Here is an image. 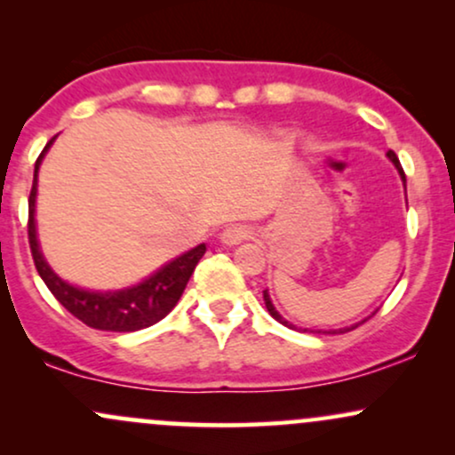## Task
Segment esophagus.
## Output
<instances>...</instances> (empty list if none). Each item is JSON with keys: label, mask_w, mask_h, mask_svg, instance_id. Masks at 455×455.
Listing matches in <instances>:
<instances>
[{"label": "esophagus", "mask_w": 455, "mask_h": 455, "mask_svg": "<svg viewBox=\"0 0 455 455\" xmlns=\"http://www.w3.org/2000/svg\"><path fill=\"white\" fill-rule=\"evenodd\" d=\"M250 235H252V231H250L245 224H231V227H227L220 235V239L224 243L228 245H235V243H242L243 239H248Z\"/></svg>", "instance_id": "obj_1"}]
</instances>
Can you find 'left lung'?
Wrapping results in <instances>:
<instances>
[{
	"label": "left lung",
	"instance_id": "obj_1",
	"mask_svg": "<svg viewBox=\"0 0 455 455\" xmlns=\"http://www.w3.org/2000/svg\"><path fill=\"white\" fill-rule=\"evenodd\" d=\"M387 156H389V160L394 162L395 164V169L400 171V175H402V180L406 181V177H404V171H402V164H400V160H398V156L394 154V151H387ZM263 299H265V306H267V312L271 316L275 318V321L278 323H282V325H289V323L284 321V318H282L278 312H275V307H274V304H271V299H269V295H267V291H263ZM365 321H368V318H365ZM365 321H362V323H365ZM362 323H359V325H362ZM289 327H293V325H289ZM357 325H353V327H347V329H333V331H321V329H318L316 333H347V331H351V329H355Z\"/></svg>",
	"mask_w": 455,
	"mask_h": 455
}]
</instances>
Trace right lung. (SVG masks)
Instances as JSON below:
<instances>
[{
  "label": "right lung",
  "mask_w": 455,
  "mask_h": 455,
  "mask_svg": "<svg viewBox=\"0 0 455 455\" xmlns=\"http://www.w3.org/2000/svg\"><path fill=\"white\" fill-rule=\"evenodd\" d=\"M55 137L46 143L43 154L36 160L34 184L29 192V218H28V237L34 265L38 269L40 278L49 286L55 299L76 316L78 321L85 323L87 327L100 329V331H139V329L151 327L162 321L177 306L181 293H184L188 280L196 263L205 254V243L196 245L190 252L181 254L180 259L171 260L160 271H156L151 278L140 282L139 286L126 291H113V293H93V291H83L70 286L68 282L60 280L51 271L36 239V222H34V203H36V186H38V166L43 160L44 151L51 148Z\"/></svg>",
  "instance_id": "1"
}]
</instances>
